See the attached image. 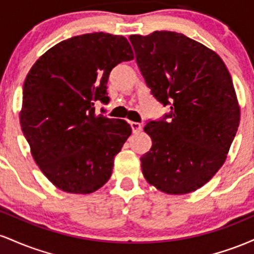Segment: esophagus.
Returning a JSON list of instances; mask_svg holds the SVG:
<instances>
[{"mask_svg":"<svg viewBox=\"0 0 254 254\" xmlns=\"http://www.w3.org/2000/svg\"><path fill=\"white\" fill-rule=\"evenodd\" d=\"M130 127L131 129H132L133 133H137L139 132V131H142V125L139 123H136V122H130Z\"/></svg>","mask_w":254,"mask_h":254,"instance_id":"esophagus-1","label":"esophagus"}]
</instances>
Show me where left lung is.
Wrapping results in <instances>:
<instances>
[{
    "label": "left lung",
    "mask_w": 254,
    "mask_h": 254,
    "mask_svg": "<svg viewBox=\"0 0 254 254\" xmlns=\"http://www.w3.org/2000/svg\"><path fill=\"white\" fill-rule=\"evenodd\" d=\"M151 94L171 105V121L148 122L150 150L141 156L150 185L168 194L198 190L222 167L240 123L226 64L203 44L170 31L129 37Z\"/></svg>",
    "instance_id": "left-lung-1"
}]
</instances>
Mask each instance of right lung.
<instances>
[{
	"mask_svg": "<svg viewBox=\"0 0 254 254\" xmlns=\"http://www.w3.org/2000/svg\"><path fill=\"white\" fill-rule=\"evenodd\" d=\"M133 52L123 36L97 32L52 46L26 76L20 124L40 171L57 189L87 194L109 182L131 135L123 119L97 115L110 71Z\"/></svg>",
	"mask_w": 254,
	"mask_h": 254,
	"instance_id": "obj_1",
	"label": "right lung"
}]
</instances>
